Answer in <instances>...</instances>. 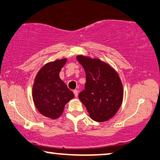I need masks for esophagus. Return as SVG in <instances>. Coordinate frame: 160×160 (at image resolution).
I'll return each mask as SVG.
<instances>
[{"instance_id":"34e87169","label":"esophagus","mask_w":160,"mask_h":160,"mask_svg":"<svg viewBox=\"0 0 160 160\" xmlns=\"http://www.w3.org/2000/svg\"><path fill=\"white\" fill-rule=\"evenodd\" d=\"M73 93H74V95H75V96H76V97H78V91L77 90H73Z\"/></svg>"}]
</instances>
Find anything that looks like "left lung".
<instances>
[{
  "label": "left lung",
  "instance_id": "8db88e82",
  "mask_svg": "<svg viewBox=\"0 0 160 160\" xmlns=\"http://www.w3.org/2000/svg\"><path fill=\"white\" fill-rule=\"evenodd\" d=\"M85 71L84 90L78 95L92 119L104 122L115 115L123 98V88L119 75L99 59L78 56Z\"/></svg>",
  "mask_w": 160,
  "mask_h": 160
}]
</instances>
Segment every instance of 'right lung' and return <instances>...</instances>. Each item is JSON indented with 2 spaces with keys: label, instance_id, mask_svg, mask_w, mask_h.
<instances>
[{
  "label": "right lung",
  "instance_id": "add662e5",
  "mask_svg": "<svg viewBox=\"0 0 160 160\" xmlns=\"http://www.w3.org/2000/svg\"><path fill=\"white\" fill-rule=\"evenodd\" d=\"M67 59L47 63L39 70L32 88L35 105L40 113L50 119L62 115L64 105L73 98V92L59 77Z\"/></svg>",
  "mask_w": 160,
  "mask_h": 160
}]
</instances>
